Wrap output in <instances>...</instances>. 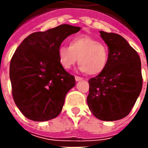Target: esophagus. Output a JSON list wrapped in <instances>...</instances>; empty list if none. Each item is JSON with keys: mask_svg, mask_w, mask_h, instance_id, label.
I'll use <instances>...</instances> for the list:
<instances>
[{"mask_svg": "<svg viewBox=\"0 0 148 148\" xmlns=\"http://www.w3.org/2000/svg\"><path fill=\"white\" fill-rule=\"evenodd\" d=\"M75 80H76L77 82H79V81H82V80H83V78L81 77H78V76H76V77H75Z\"/></svg>", "mask_w": 148, "mask_h": 148, "instance_id": "obj_1", "label": "esophagus"}]
</instances>
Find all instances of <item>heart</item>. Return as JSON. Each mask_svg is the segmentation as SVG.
Masks as SVG:
<instances>
[{"label":"heart","instance_id":"heart-1","mask_svg":"<svg viewBox=\"0 0 148 148\" xmlns=\"http://www.w3.org/2000/svg\"><path fill=\"white\" fill-rule=\"evenodd\" d=\"M58 56L64 69L71 68L78 61L80 71L90 76L100 74L105 69L109 60L107 47L87 35L72 38L69 46L61 45L58 49Z\"/></svg>","mask_w":148,"mask_h":148}]
</instances>
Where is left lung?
Wrapping results in <instances>:
<instances>
[{
    "label": "left lung",
    "instance_id": "left-lung-1",
    "mask_svg": "<svg viewBox=\"0 0 148 148\" xmlns=\"http://www.w3.org/2000/svg\"><path fill=\"white\" fill-rule=\"evenodd\" d=\"M99 33L108 46L109 60L105 70L89 80L87 104L97 119L114 121L130 113L142 90L141 61L121 35Z\"/></svg>",
    "mask_w": 148,
    "mask_h": 148
}]
</instances>
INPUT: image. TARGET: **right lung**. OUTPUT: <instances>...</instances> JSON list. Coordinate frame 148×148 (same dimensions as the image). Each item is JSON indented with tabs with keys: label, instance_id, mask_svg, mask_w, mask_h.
I'll list each match as a JSON object with an SVG mask.
<instances>
[{
	"label": "right lung",
	"instance_id": "add662e5",
	"mask_svg": "<svg viewBox=\"0 0 148 148\" xmlns=\"http://www.w3.org/2000/svg\"><path fill=\"white\" fill-rule=\"evenodd\" d=\"M80 27L61 25L25 38L10 64V79L14 103L33 121H48L62 110L66 93L75 85L74 76L61 66L58 49Z\"/></svg>",
	"mask_w": 148,
	"mask_h": 148
}]
</instances>
